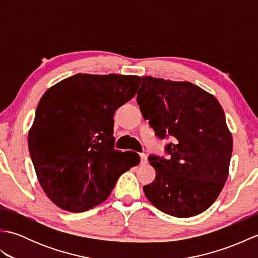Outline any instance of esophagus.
<instances>
[{"label":"esophagus","mask_w":258,"mask_h":258,"mask_svg":"<svg viewBox=\"0 0 258 258\" xmlns=\"http://www.w3.org/2000/svg\"><path fill=\"white\" fill-rule=\"evenodd\" d=\"M140 156H141V164L142 165H145L147 163V156L144 154V153H141Z\"/></svg>","instance_id":"obj_1"}]
</instances>
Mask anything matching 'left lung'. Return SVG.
<instances>
[{
    "instance_id": "8db88e82",
    "label": "left lung",
    "mask_w": 258,
    "mask_h": 258,
    "mask_svg": "<svg viewBox=\"0 0 258 258\" xmlns=\"http://www.w3.org/2000/svg\"><path fill=\"white\" fill-rule=\"evenodd\" d=\"M136 102L168 158L152 154L155 179L143 187L158 210L176 217H190L210 207L228 176L232 134L220 103L190 82L143 76Z\"/></svg>"
}]
</instances>
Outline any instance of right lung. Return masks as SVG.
<instances>
[{
	"instance_id": "right-lung-1",
	"label": "right lung",
	"mask_w": 258,
	"mask_h": 258,
	"mask_svg": "<svg viewBox=\"0 0 258 258\" xmlns=\"http://www.w3.org/2000/svg\"><path fill=\"white\" fill-rule=\"evenodd\" d=\"M141 78L79 73L48 89L29 132V151L43 190L69 212L105 201L120 175L140 163L114 149V114L132 100Z\"/></svg>"
}]
</instances>
